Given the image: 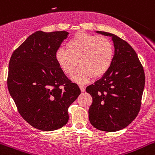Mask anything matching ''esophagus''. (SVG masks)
Returning a JSON list of instances; mask_svg holds the SVG:
<instances>
[{
	"instance_id": "esophagus-1",
	"label": "esophagus",
	"mask_w": 155,
	"mask_h": 155,
	"mask_svg": "<svg viewBox=\"0 0 155 155\" xmlns=\"http://www.w3.org/2000/svg\"><path fill=\"white\" fill-rule=\"evenodd\" d=\"M79 88H80V90H81V93H83V92L85 91V88H84V86H82V85H79Z\"/></svg>"
}]
</instances>
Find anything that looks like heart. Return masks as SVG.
<instances>
[{"instance_id":"b5f03b06","label":"heart","mask_w":155,"mask_h":155,"mask_svg":"<svg viewBox=\"0 0 155 155\" xmlns=\"http://www.w3.org/2000/svg\"><path fill=\"white\" fill-rule=\"evenodd\" d=\"M66 46L68 50L61 48L56 51V62L64 74L71 75L79 60L81 67L71 77L78 83H85L93 76L101 78L113 64L115 51L107 37L79 31L70 39Z\"/></svg>"}]
</instances>
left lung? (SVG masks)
Segmentation results:
<instances>
[{"mask_svg": "<svg viewBox=\"0 0 155 155\" xmlns=\"http://www.w3.org/2000/svg\"><path fill=\"white\" fill-rule=\"evenodd\" d=\"M96 32L112 37L115 54L110 71L86 88L93 98L89 120L98 130L116 132L132 123L140 111L145 74L137 54L128 42L113 34Z\"/></svg>", "mask_w": 155, "mask_h": 155, "instance_id": "8db88e82", "label": "left lung"}]
</instances>
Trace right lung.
I'll return each instance as SVG.
<instances>
[{"instance_id":"obj_1","label":"right lung","mask_w":155,"mask_h":155,"mask_svg":"<svg viewBox=\"0 0 155 155\" xmlns=\"http://www.w3.org/2000/svg\"><path fill=\"white\" fill-rule=\"evenodd\" d=\"M68 32L37 31L13 52L7 86L18 112L37 130H58L68 121V110L81 93L59 67L55 52Z\"/></svg>"}]
</instances>
